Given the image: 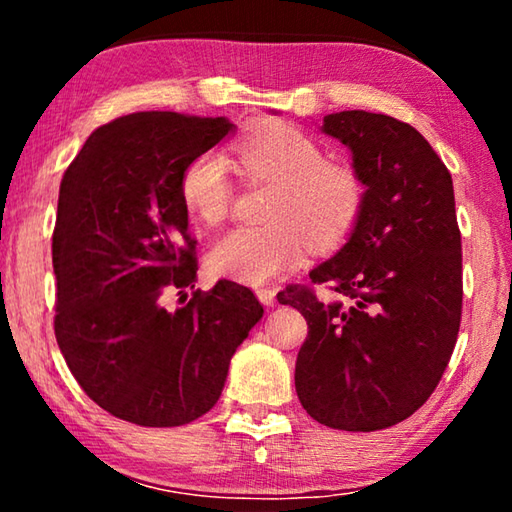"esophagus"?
I'll return each instance as SVG.
<instances>
[{"label":"esophagus","mask_w":512,"mask_h":512,"mask_svg":"<svg viewBox=\"0 0 512 512\" xmlns=\"http://www.w3.org/2000/svg\"><path fill=\"white\" fill-rule=\"evenodd\" d=\"M255 293H257V298H259V302H262L264 307H273L275 305V289L262 287V289H257Z\"/></svg>","instance_id":"1"}]
</instances>
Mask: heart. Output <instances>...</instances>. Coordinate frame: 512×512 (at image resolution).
<instances>
[{
    "label": "heart",
    "instance_id": "1",
    "mask_svg": "<svg viewBox=\"0 0 512 512\" xmlns=\"http://www.w3.org/2000/svg\"><path fill=\"white\" fill-rule=\"evenodd\" d=\"M239 169L273 183L262 225H235L214 241L207 262L216 275L244 284H264L300 262L309 239L332 246L357 225L366 183L352 164L323 158L314 137L287 121H266L235 144ZM183 203L203 223H219L230 212L228 162L207 151L180 176Z\"/></svg>",
    "mask_w": 512,
    "mask_h": 512
}]
</instances>
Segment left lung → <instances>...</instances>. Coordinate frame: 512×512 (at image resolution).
I'll return each instance as SVG.
<instances>
[{
	"label": "left lung",
	"instance_id": "1",
	"mask_svg": "<svg viewBox=\"0 0 512 512\" xmlns=\"http://www.w3.org/2000/svg\"><path fill=\"white\" fill-rule=\"evenodd\" d=\"M352 151L366 203L348 241L309 273L334 300L289 284L305 316L296 393L316 422L377 431L413 415L452 359L463 309L454 185L431 144L404 121L366 110L323 119Z\"/></svg>",
	"mask_w": 512,
	"mask_h": 512
}]
</instances>
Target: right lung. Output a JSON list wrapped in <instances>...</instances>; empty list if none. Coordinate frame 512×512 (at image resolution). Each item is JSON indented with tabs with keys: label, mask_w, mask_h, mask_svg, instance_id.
Masks as SVG:
<instances>
[{
	"label": "right lung",
	"mask_w": 512,
	"mask_h": 512,
	"mask_svg": "<svg viewBox=\"0 0 512 512\" xmlns=\"http://www.w3.org/2000/svg\"><path fill=\"white\" fill-rule=\"evenodd\" d=\"M232 124L135 112L97 128L69 164L54 228V332L69 370L103 411L140 427H180L221 397L230 359L264 314L255 293L219 280L194 289L196 239L180 176ZM187 298V296H185Z\"/></svg>",
	"instance_id": "1"
}]
</instances>
